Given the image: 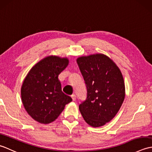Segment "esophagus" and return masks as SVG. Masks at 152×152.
<instances>
[{
	"instance_id": "obj_1",
	"label": "esophagus",
	"mask_w": 152,
	"mask_h": 152,
	"mask_svg": "<svg viewBox=\"0 0 152 152\" xmlns=\"http://www.w3.org/2000/svg\"><path fill=\"white\" fill-rule=\"evenodd\" d=\"M71 98H72V101H74L76 100V96L75 95H72V96H71Z\"/></svg>"
}]
</instances>
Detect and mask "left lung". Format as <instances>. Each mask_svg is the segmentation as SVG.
Here are the masks:
<instances>
[{
	"instance_id": "1",
	"label": "left lung",
	"mask_w": 152,
	"mask_h": 152,
	"mask_svg": "<svg viewBox=\"0 0 152 152\" xmlns=\"http://www.w3.org/2000/svg\"><path fill=\"white\" fill-rule=\"evenodd\" d=\"M87 87V99L79 105L85 121L99 127L110 121L124 101L125 87L120 69L102 53L77 58Z\"/></svg>"
}]
</instances>
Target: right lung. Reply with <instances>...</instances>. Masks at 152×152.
I'll list each match as a JSON object with an SVG mask.
<instances>
[{"label":"right lung","instance_id":"obj_1","mask_svg":"<svg viewBox=\"0 0 152 152\" xmlns=\"http://www.w3.org/2000/svg\"><path fill=\"white\" fill-rule=\"evenodd\" d=\"M69 58L48 56L31 68L22 83L21 96L28 114L42 124L54 121L72 101L64 95L58 76L69 65Z\"/></svg>","mask_w":152,"mask_h":152}]
</instances>
